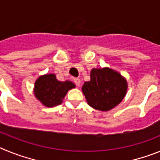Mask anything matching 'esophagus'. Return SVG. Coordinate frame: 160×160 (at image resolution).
Here are the masks:
<instances>
[{
    "label": "esophagus",
    "instance_id": "obj_1",
    "mask_svg": "<svg viewBox=\"0 0 160 160\" xmlns=\"http://www.w3.org/2000/svg\"><path fill=\"white\" fill-rule=\"evenodd\" d=\"M73 82L77 86H80V80L79 78H73Z\"/></svg>",
    "mask_w": 160,
    "mask_h": 160
}]
</instances>
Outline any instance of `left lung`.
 <instances>
[{"instance_id": "left-lung-1", "label": "left lung", "mask_w": 160, "mask_h": 160, "mask_svg": "<svg viewBox=\"0 0 160 160\" xmlns=\"http://www.w3.org/2000/svg\"><path fill=\"white\" fill-rule=\"evenodd\" d=\"M90 81L82 87L88 103L100 111L111 110L119 104L126 95L128 84L121 75L105 68H93L91 71Z\"/></svg>"}]
</instances>
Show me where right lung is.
<instances>
[{"label": "right lung", "mask_w": 160, "mask_h": 160, "mask_svg": "<svg viewBox=\"0 0 160 160\" xmlns=\"http://www.w3.org/2000/svg\"><path fill=\"white\" fill-rule=\"evenodd\" d=\"M73 88L75 84L72 82L58 81L54 74H47L37 79L34 94L44 106L53 107L62 103L68 91Z\"/></svg>", "instance_id": "obj_1"}]
</instances>
